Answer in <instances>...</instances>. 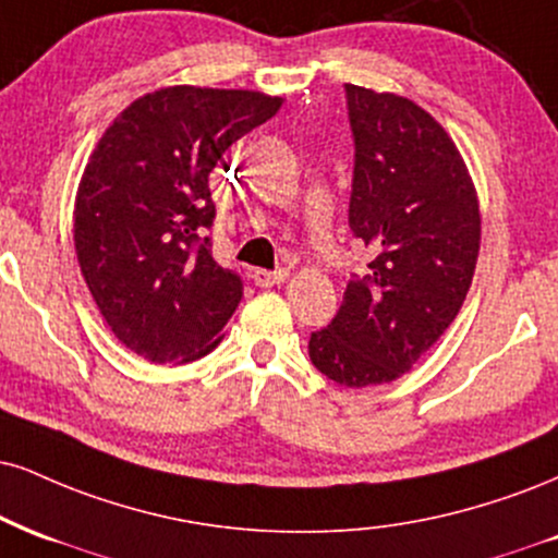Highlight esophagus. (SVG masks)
Instances as JSON below:
<instances>
[{"instance_id":"1","label":"esophagus","mask_w":558,"mask_h":558,"mask_svg":"<svg viewBox=\"0 0 558 558\" xmlns=\"http://www.w3.org/2000/svg\"><path fill=\"white\" fill-rule=\"evenodd\" d=\"M252 280H254V286H259V288H272V286L286 283L288 270H272V272L270 270H254Z\"/></svg>"}]
</instances>
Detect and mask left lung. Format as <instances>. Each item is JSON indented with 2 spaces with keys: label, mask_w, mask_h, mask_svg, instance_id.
Wrapping results in <instances>:
<instances>
[{
  "label": "left lung",
  "mask_w": 558,
  "mask_h": 558,
  "mask_svg": "<svg viewBox=\"0 0 558 558\" xmlns=\"http://www.w3.org/2000/svg\"><path fill=\"white\" fill-rule=\"evenodd\" d=\"M355 140L351 231L374 254L308 359L343 387L411 372L458 317L481 252L478 192L458 145L398 93L345 85Z\"/></svg>",
  "instance_id": "1"
}]
</instances>
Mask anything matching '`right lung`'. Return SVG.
I'll return each instance as SVG.
<instances>
[{
    "mask_svg": "<svg viewBox=\"0 0 558 558\" xmlns=\"http://www.w3.org/2000/svg\"><path fill=\"white\" fill-rule=\"evenodd\" d=\"M280 106L259 90L169 85L100 134L77 186L75 252L98 312L132 353L177 366L223 340L244 288L205 236L210 173Z\"/></svg>",
    "mask_w": 558,
    "mask_h": 558,
    "instance_id": "add662e5",
    "label": "right lung"
}]
</instances>
